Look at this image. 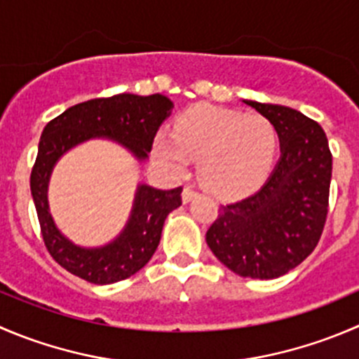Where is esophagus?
<instances>
[{
	"mask_svg": "<svg viewBox=\"0 0 359 359\" xmlns=\"http://www.w3.org/2000/svg\"><path fill=\"white\" fill-rule=\"evenodd\" d=\"M196 194L198 193H196V189H194V187L186 186V187H184V191H182V201H184V203H189V201L193 200Z\"/></svg>",
	"mask_w": 359,
	"mask_h": 359,
	"instance_id": "34e87169",
	"label": "esophagus"
}]
</instances>
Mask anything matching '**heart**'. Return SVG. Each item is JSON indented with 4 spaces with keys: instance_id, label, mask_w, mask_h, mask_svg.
I'll list each match as a JSON object with an SVG mask.
<instances>
[{
    "instance_id": "1",
    "label": "heart",
    "mask_w": 359,
    "mask_h": 359,
    "mask_svg": "<svg viewBox=\"0 0 359 359\" xmlns=\"http://www.w3.org/2000/svg\"><path fill=\"white\" fill-rule=\"evenodd\" d=\"M279 133L268 117L198 105L179 117L172 135L159 133L154 154L182 175L189 161L200 163V179L217 196L257 189L272 170Z\"/></svg>"
}]
</instances>
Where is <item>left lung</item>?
Instances as JSON below:
<instances>
[{
	"instance_id": "obj_1",
	"label": "left lung",
	"mask_w": 359,
	"mask_h": 359,
	"mask_svg": "<svg viewBox=\"0 0 359 359\" xmlns=\"http://www.w3.org/2000/svg\"><path fill=\"white\" fill-rule=\"evenodd\" d=\"M277 128L280 159L261 189L219 207L207 243L222 264L250 279H277L318 245L328 214L332 152L316 121L298 110L243 100Z\"/></svg>"
}]
</instances>
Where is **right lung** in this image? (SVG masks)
Returning a JSON list of instances; mask_svg holds the SVG:
<instances>
[{
  "instance_id": "1",
  "label": "right lung",
  "mask_w": 359,
  "mask_h": 359,
  "mask_svg": "<svg viewBox=\"0 0 359 359\" xmlns=\"http://www.w3.org/2000/svg\"><path fill=\"white\" fill-rule=\"evenodd\" d=\"M172 109L173 103L163 95L123 93L69 107L43 128L31 170V194L45 247L69 273L93 284H112L137 273L158 249L166 215L182 205V187L163 191L140 184L123 233L107 245L86 249L69 242L48 212L47 187L54 165L66 151L96 137L119 142L144 161Z\"/></svg>"
}]
</instances>
